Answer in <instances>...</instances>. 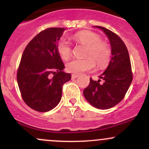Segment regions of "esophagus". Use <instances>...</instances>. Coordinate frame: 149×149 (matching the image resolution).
<instances>
[{
	"label": "esophagus",
	"mask_w": 149,
	"mask_h": 149,
	"mask_svg": "<svg viewBox=\"0 0 149 149\" xmlns=\"http://www.w3.org/2000/svg\"><path fill=\"white\" fill-rule=\"evenodd\" d=\"M77 77H78V74H72V76H71V78H72L73 79H75V78H76Z\"/></svg>",
	"instance_id": "1"
}]
</instances>
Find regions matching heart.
I'll list each match as a JSON object with an SVG mask.
<instances>
[{
	"instance_id": "b5f03b06",
	"label": "heart",
	"mask_w": 149,
	"mask_h": 149,
	"mask_svg": "<svg viewBox=\"0 0 149 149\" xmlns=\"http://www.w3.org/2000/svg\"><path fill=\"white\" fill-rule=\"evenodd\" d=\"M73 38L78 43L87 47L83 59H73L66 64V70L72 73H80L91 71L97 66L103 67L109 62L111 49L106 42L101 40V37L90 31H82L73 36ZM57 52L64 60L68 59L72 54V47L66 39L61 38L57 42Z\"/></svg>"
}]
</instances>
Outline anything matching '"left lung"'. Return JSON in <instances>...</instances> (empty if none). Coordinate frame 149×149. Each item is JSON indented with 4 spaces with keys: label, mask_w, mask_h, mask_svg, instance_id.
Wrapping results in <instances>:
<instances>
[{
    "label": "left lung",
    "mask_w": 149,
    "mask_h": 149,
    "mask_svg": "<svg viewBox=\"0 0 149 149\" xmlns=\"http://www.w3.org/2000/svg\"><path fill=\"white\" fill-rule=\"evenodd\" d=\"M107 36L111 47V58L107 69L99 76V80L90 78V84L83 90L87 101L100 109L113 107L124 98L132 81L129 52L125 44L117 34L99 26ZM101 79L103 83L101 84Z\"/></svg>",
    "instance_id": "1"
}]
</instances>
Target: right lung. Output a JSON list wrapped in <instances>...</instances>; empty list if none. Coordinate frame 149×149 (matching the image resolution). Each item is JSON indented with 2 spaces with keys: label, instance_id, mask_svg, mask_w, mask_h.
<instances>
[{
  "label": "right lung",
  "instance_id": "1",
  "mask_svg": "<svg viewBox=\"0 0 149 149\" xmlns=\"http://www.w3.org/2000/svg\"><path fill=\"white\" fill-rule=\"evenodd\" d=\"M64 28H48L29 42L22 54L17 80L24 102L39 112L52 110L60 102L62 86L71 75L57 52ZM53 76H52V75Z\"/></svg>",
  "mask_w": 149,
  "mask_h": 149
}]
</instances>
